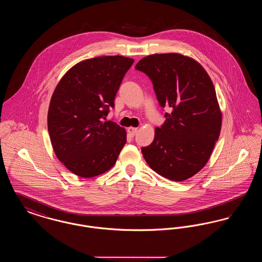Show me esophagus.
<instances>
[{
  "instance_id": "obj_1",
  "label": "esophagus",
  "mask_w": 262,
  "mask_h": 262,
  "mask_svg": "<svg viewBox=\"0 0 262 262\" xmlns=\"http://www.w3.org/2000/svg\"><path fill=\"white\" fill-rule=\"evenodd\" d=\"M137 127H133V126H130V127H128V128H127V133H128V135H129L132 137H135V135L137 134Z\"/></svg>"
}]
</instances>
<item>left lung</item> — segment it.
Segmentation results:
<instances>
[{"instance_id": "obj_1", "label": "left lung", "mask_w": 262, "mask_h": 262, "mask_svg": "<svg viewBox=\"0 0 262 262\" xmlns=\"http://www.w3.org/2000/svg\"><path fill=\"white\" fill-rule=\"evenodd\" d=\"M136 70L149 77L160 107L172 109L152 143L141 147L145 161L168 180L191 178L208 161L222 125L209 75L193 59L174 53L147 56Z\"/></svg>"}]
</instances>
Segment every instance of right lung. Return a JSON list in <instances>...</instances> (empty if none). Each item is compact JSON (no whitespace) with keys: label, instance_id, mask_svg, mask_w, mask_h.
Instances as JSON below:
<instances>
[{"label":"right lung","instance_id":"right-lung-1","mask_svg":"<svg viewBox=\"0 0 262 262\" xmlns=\"http://www.w3.org/2000/svg\"><path fill=\"white\" fill-rule=\"evenodd\" d=\"M134 62L122 56H105L78 62L55 89L48 132L58 159L74 174L95 177L117 161L126 134L106 117Z\"/></svg>","mask_w":262,"mask_h":262}]
</instances>
